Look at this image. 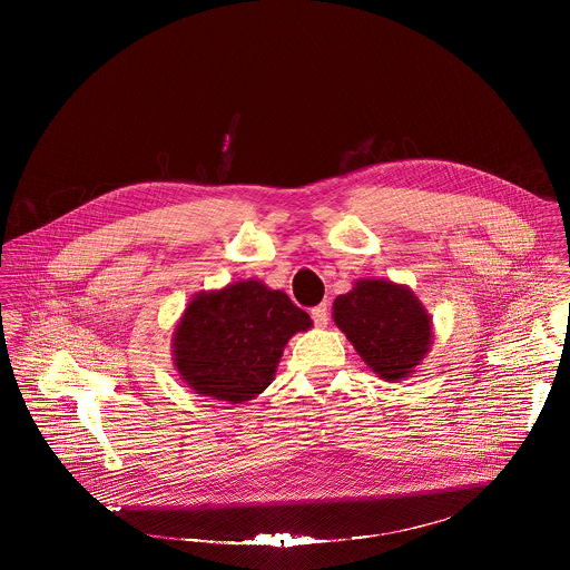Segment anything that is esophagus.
Here are the masks:
<instances>
[{
    "label": "esophagus",
    "mask_w": 570,
    "mask_h": 570,
    "mask_svg": "<svg viewBox=\"0 0 570 570\" xmlns=\"http://www.w3.org/2000/svg\"><path fill=\"white\" fill-rule=\"evenodd\" d=\"M312 318H314V325L326 326V323H328V309H326V305L314 307V309H312Z\"/></svg>",
    "instance_id": "1"
}]
</instances>
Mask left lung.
<instances>
[{
	"label": "left lung",
	"mask_w": 570,
	"mask_h": 570,
	"mask_svg": "<svg viewBox=\"0 0 570 570\" xmlns=\"http://www.w3.org/2000/svg\"><path fill=\"white\" fill-rule=\"evenodd\" d=\"M333 323L364 364L386 382L414 373L432 346V318L407 285L360 278L333 301Z\"/></svg>",
	"instance_id": "8db88e82"
}]
</instances>
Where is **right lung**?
<instances>
[{"label":"right lung","mask_w":570,"mask_h":570,"mask_svg":"<svg viewBox=\"0 0 570 570\" xmlns=\"http://www.w3.org/2000/svg\"><path fill=\"white\" fill-rule=\"evenodd\" d=\"M312 325L285 292L237 281L193 296L173 331V364L199 397L244 404L274 382L292 335Z\"/></svg>","instance_id":"right-lung-1"}]
</instances>
